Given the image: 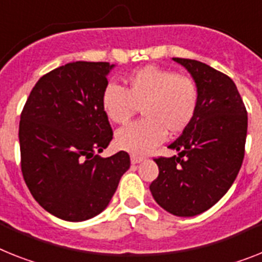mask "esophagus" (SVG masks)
Here are the masks:
<instances>
[{
	"label": "esophagus",
	"mask_w": 262,
	"mask_h": 262,
	"mask_svg": "<svg viewBox=\"0 0 262 262\" xmlns=\"http://www.w3.org/2000/svg\"><path fill=\"white\" fill-rule=\"evenodd\" d=\"M130 161H132V164H133V165L140 164V162L142 161V157H138V156L132 155V156H130Z\"/></svg>",
	"instance_id": "esophagus-1"
}]
</instances>
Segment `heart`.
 Instances as JSON below:
<instances>
[{"label":"heart","mask_w":262,"mask_h":262,"mask_svg":"<svg viewBox=\"0 0 262 262\" xmlns=\"http://www.w3.org/2000/svg\"><path fill=\"white\" fill-rule=\"evenodd\" d=\"M126 85L125 90L109 82L101 94V107L114 124H126L138 109L145 118L116 133V145L122 150L146 155L164 141L166 132L179 135L194 118L199 88L192 77L149 65L133 72Z\"/></svg>","instance_id":"1"}]
</instances>
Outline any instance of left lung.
Segmentation results:
<instances>
[{"mask_svg":"<svg viewBox=\"0 0 262 262\" xmlns=\"http://www.w3.org/2000/svg\"><path fill=\"white\" fill-rule=\"evenodd\" d=\"M199 88L194 118L168 148L173 157L155 158L158 177L149 189L158 205L179 217H193L223 199L243 165L248 114L236 83L204 62L173 58Z\"/></svg>","mask_w":262,"mask_h":262,"instance_id":"obj_1","label":"left lung"}]
</instances>
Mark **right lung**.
I'll return each instance as SVG.
<instances>
[{"label":"right lung","instance_id":"right-lung-1","mask_svg":"<svg viewBox=\"0 0 262 262\" xmlns=\"http://www.w3.org/2000/svg\"><path fill=\"white\" fill-rule=\"evenodd\" d=\"M116 65L76 61L37 81L19 121L21 170L46 212L78 223L109 205L130 157L98 153L113 138L101 107L107 74Z\"/></svg>","mask_w":262,"mask_h":262}]
</instances>
